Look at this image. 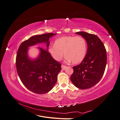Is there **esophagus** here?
Masks as SVG:
<instances>
[{"mask_svg":"<svg viewBox=\"0 0 120 120\" xmlns=\"http://www.w3.org/2000/svg\"><path fill=\"white\" fill-rule=\"evenodd\" d=\"M61 68H62V70H66V68H67V67L66 66H64V65H61Z\"/></svg>","mask_w":120,"mask_h":120,"instance_id":"esophagus-1","label":"esophagus"}]
</instances>
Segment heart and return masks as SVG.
Returning a JSON list of instances; mask_svg holds the SVG:
<instances>
[{"mask_svg":"<svg viewBox=\"0 0 120 120\" xmlns=\"http://www.w3.org/2000/svg\"><path fill=\"white\" fill-rule=\"evenodd\" d=\"M87 50L86 40L80 36H64L56 39L54 45H50L48 52L56 61L62 59L64 53L68 61L72 64L81 63L84 59Z\"/></svg>","mask_w":120,"mask_h":120,"instance_id":"b5f03b06","label":"heart"}]
</instances>
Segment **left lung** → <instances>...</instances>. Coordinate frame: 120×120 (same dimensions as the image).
<instances>
[{
    "label": "left lung",
    "mask_w": 120,
    "mask_h": 120,
    "mask_svg": "<svg viewBox=\"0 0 120 120\" xmlns=\"http://www.w3.org/2000/svg\"><path fill=\"white\" fill-rule=\"evenodd\" d=\"M75 34L85 39L88 49L82 63L72 67L74 72L71 80L77 88L88 89L96 85L103 77L107 64L106 49L96 35L84 31Z\"/></svg>",
    "instance_id": "1"
}]
</instances>
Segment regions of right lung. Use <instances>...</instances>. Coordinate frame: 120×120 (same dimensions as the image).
<instances>
[{
    "label": "right lung",
    "mask_w": 120,
    "mask_h": 120,
    "mask_svg": "<svg viewBox=\"0 0 120 120\" xmlns=\"http://www.w3.org/2000/svg\"><path fill=\"white\" fill-rule=\"evenodd\" d=\"M56 34L48 33L32 36L21 43L18 49L16 57L18 75L24 86L34 93H48L57 82V75L61 71V64L53 59L48 52L49 39ZM41 43H46V50L38 48V56L34 59L29 58V47Z\"/></svg>",
    "instance_id": "1"
}]
</instances>
